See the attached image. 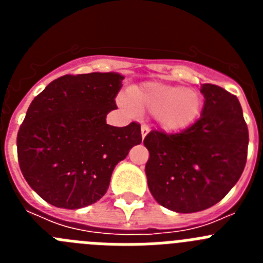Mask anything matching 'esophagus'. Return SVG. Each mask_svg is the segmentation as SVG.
I'll return each instance as SVG.
<instances>
[{
  "instance_id": "obj_1",
  "label": "esophagus",
  "mask_w": 263,
  "mask_h": 263,
  "mask_svg": "<svg viewBox=\"0 0 263 263\" xmlns=\"http://www.w3.org/2000/svg\"><path fill=\"white\" fill-rule=\"evenodd\" d=\"M148 132H150V129H148L147 125H142V126H141V134H142V138H145V137L147 136Z\"/></svg>"
}]
</instances>
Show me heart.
<instances>
[{
    "label": "heart",
    "mask_w": 263,
    "mask_h": 263,
    "mask_svg": "<svg viewBox=\"0 0 263 263\" xmlns=\"http://www.w3.org/2000/svg\"><path fill=\"white\" fill-rule=\"evenodd\" d=\"M127 101L137 111L153 113L159 127L166 132L191 126L203 108V99L196 90L158 81L130 88Z\"/></svg>",
    "instance_id": "b5f03b06"
}]
</instances>
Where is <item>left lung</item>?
<instances>
[{"mask_svg":"<svg viewBox=\"0 0 263 263\" xmlns=\"http://www.w3.org/2000/svg\"><path fill=\"white\" fill-rule=\"evenodd\" d=\"M200 118L180 133L153 130L143 139L150 153L148 190L162 206L179 213L204 211L224 199L246 164L249 132L234 95L203 84Z\"/></svg>","mask_w":263,"mask_h":263,"instance_id":"left-lung-1","label":"left lung"}]
</instances>
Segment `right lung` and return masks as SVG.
Wrapping results in <instances>:
<instances>
[{
	"mask_svg": "<svg viewBox=\"0 0 263 263\" xmlns=\"http://www.w3.org/2000/svg\"><path fill=\"white\" fill-rule=\"evenodd\" d=\"M124 79L117 72L66 75L32 100L17 136L18 162L43 200L66 210L96 203L116 164L142 142L137 122L106 124Z\"/></svg>",
	"mask_w": 263,
	"mask_h": 263,
	"instance_id": "1",
	"label": "right lung"
}]
</instances>
